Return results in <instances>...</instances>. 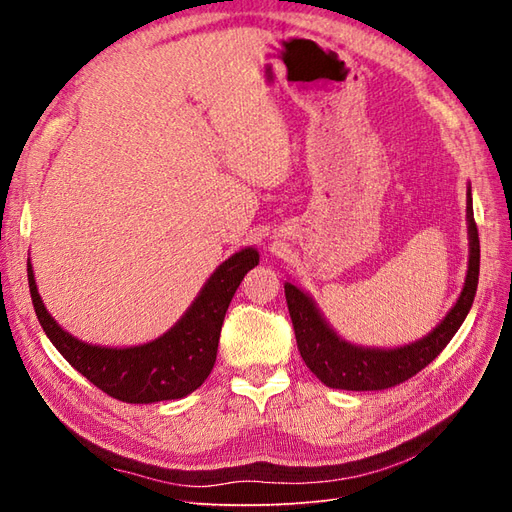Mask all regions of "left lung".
I'll return each instance as SVG.
<instances>
[{"label":"left lung","mask_w":512,"mask_h":512,"mask_svg":"<svg viewBox=\"0 0 512 512\" xmlns=\"http://www.w3.org/2000/svg\"><path fill=\"white\" fill-rule=\"evenodd\" d=\"M468 235H470V260L466 284L459 294L457 303L444 320L423 339L404 348H361L344 342L342 337L329 327L322 318L320 309L309 294L299 290L294 284L286 282V303L292 318L297 346L303 356L305 365L312 369L318 380H322L331 389L344 391H382L391 389L408 378L416 376L425 369L436 356L451 342L453 335L466 320L476 286H478V269H480V243L478 228L474 222L472 209V190L468 188Z\"/></svg>","instance_id":"left-lung-1"}]
</instances>
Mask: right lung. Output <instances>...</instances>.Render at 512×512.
<instances>
[{"label":"right lung","mask_w":512,"mask_h":512,"mask_svg":"<svg viewBox=\"0 0 512 512\" xmlns=\"http://www.w3.org/2000/svg\"><path fill=\"white\" fill-rule=\"evenodd\" d=\"M258 265V252L245 247L224 260L173 329L143 346L106 348L72 337L46 312L34 269L27 262L29 292L46 337L64 359L100 391L126 404L181 399L207 380L218 356L226 309L245 273Z\"/></svg>","instance_id":"1"}]
</instances>
